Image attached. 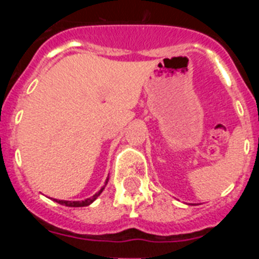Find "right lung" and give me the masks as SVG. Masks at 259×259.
I'll return each instance as SVG.
<instances>
[{"label": "right lung", "mask_w": 259, "mask_h": 259, "mask_svg": "<svg viewBox=\"0 0 259 259\" xmlns=\"http://www.w3.org/2000/svg\"><path fill=\"white\" fill-rule=\"evenodd\" d=\"M107 180H109V179H106V184H107ZM104 189H105V187H104V188L100 189V191H98L97 193L95 194V196L87 198V200H84V201H63V200H54V201H56V202H58V203H61V205H65V206H68V207L88 206V205H91V203H92L93 201H95L96 198H97L98 196H100V194L102 193V191H104Z\"/></svg>", "instance_id": "1"}]
</instances>
